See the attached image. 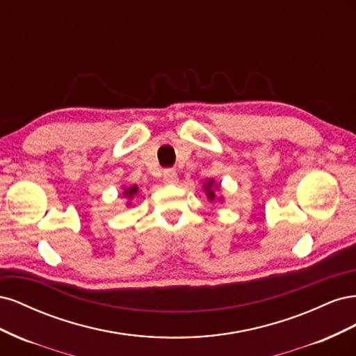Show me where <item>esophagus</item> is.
Listing matches in <instances>:
<instances>
[{
    "label": "esophagus",
    "instance_id": "obj_1",
    "mask_svg": "<svg viewBox=\"0 0 356 356\" xmlns=\"http://www.w3.org/2000/svg\"><path fill=\"white\" fill-rule=\"evenodd\" d=\"M163 182L166 186H175L178 184V174L175 170H165Z\"/></svg>",
    "mask_w": 356,
    "mask_h": 356
}]
</instances>
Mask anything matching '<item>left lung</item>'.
Segmentation results:
<instances>
[{
	"label": "left lung",
	"mask_w": 356,
	"mask_h": 356,
	"mask_svg": "<svg viewBox=\"0 0 356 356\" xmlns=\"http://www.w3.org/2000/svg\"><path fill=\"white\" fill-rule=\"evenodd\" d=\"M217 188H220V184H218V182H215V179H209L203 184V191L207 193V197H208L209 202H213L215 197H217V195H215V190H217ZM218 200L222 202L224 197H220Z\"/></svg>",
	"instance_id": "left-lung-1"
}]
</instances>
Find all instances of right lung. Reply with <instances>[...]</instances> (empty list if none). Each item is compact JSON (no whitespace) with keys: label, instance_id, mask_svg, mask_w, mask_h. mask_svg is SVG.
Returning <instances> with one entry per match:
<instances>
[{"label":"right lung","instance_id":"1","mask_svg":"<svg viewBox=\"0 0 356 356\" xmlns=\"http://www.w3.org/2000/svg\"><path fill=\"white\" fill-rule=\"evenodd\" d=\"M136 195H138V186H132L123 190V197L127 199V207H131V200H134Z\"/></svg>","mask_w":356,"mask_h":356}]
</instances>
